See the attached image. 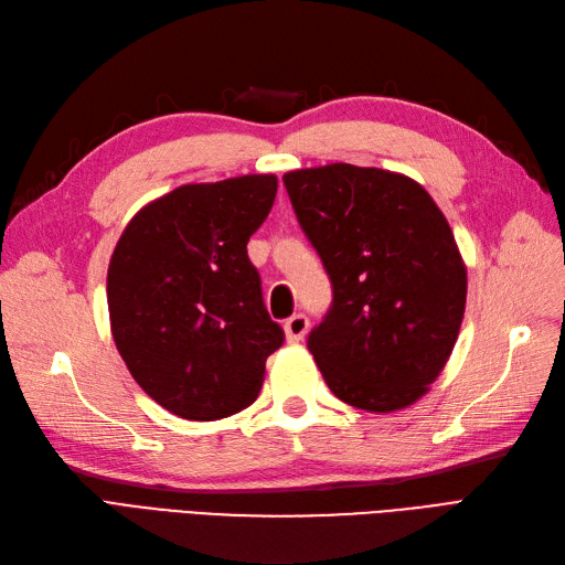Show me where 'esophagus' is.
<instances>
[{"label":"esophagus","instance_id":"obj_1","mask_svg":"<svg viewBox=\"0 0 565 565\" xmlns=\"http://www.w3.org/2000/svg\"><path fill=\"white\" fill-rule=\"evenodd\" d=\"M309 318H306L303 313H297L292 318L285 320V337L289 344H299V341L306 337V332H309Z\"/></svg>","mask_w":565,"mask_h":565}]
</instances>
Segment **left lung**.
<instances>
[{
  "instance_id": "obj_1",
  "label": "left lung",
  "mask_w": 565,
  "mask_h": 565,
  "mask_svg": "<svg viewBox=\"0 0 565 565\" xmlns=\"http://www.w3.org/2000/svg\"><path fill=\"white\" fill-rule=\"evenodd\" d=\"M332 280L309 351L339 401L367 413L417 403L455 349L467 266L448 218L405 174L334 162L282 177Z\"/></svg>"
}]
</instances>
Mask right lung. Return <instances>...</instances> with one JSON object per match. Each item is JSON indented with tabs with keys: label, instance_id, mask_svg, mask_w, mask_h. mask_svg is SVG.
Instances as JSON below:
<instances>
[{
	"label": "right lung",
	"instance_id": "obj_1",
	"mask_svg": "<svg viewBox=\"0 0 565 565\" xmlns=\"http://www.w3.org/2000/svg\"><path fill=\"white\" fill-rule=\"evenodd\" d=\"M276 193V174L185 183L136 212L115 245V347L136 384L177 417L212 422L249 407L285 341L247 256Z\"/></svg>",
	"mask_w": 565,
	"mask_h": 565
}]
</instances>
